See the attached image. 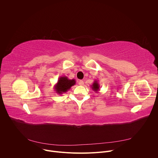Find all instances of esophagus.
Returning <instances> with one entry per match:
<instances>
[{
    "instance_id": "1",
    "label": "esophagus",
    "mask_w": 158,
    "mask_h": 158,
    "mask_svg": "<svg viewBox=\"0 0 158 158\" xmlns=\"http://www.w3.org/2000/svg\"><path fill=\"white\" fill-rule=\"evenodd\" d=\"M78 84H79V85H84V81H82V80H80V81H79V82H78Z\"/></svg>"
}]
</instances>
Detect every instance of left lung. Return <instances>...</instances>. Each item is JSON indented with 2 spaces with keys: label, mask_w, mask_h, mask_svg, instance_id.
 <instances>
[{
  "label": "left lung",
  "mask_w": 158,
  "mask_h": 158,
  "mask_svg": "<svg viewBox=\"0 0 158 158\" xmlns=\"http://www.w3.org/2000/svg\"><path fill=\"white\" fill-rule=\"evenodd\" d=\"M91 88L95 93H98V91L100 90V85L98 82V81L95 80L93 84L91 85Z\"/></svg>",
  "instance_id": "obj_1"
}]
</instances>
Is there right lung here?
Listing matches in <instances>:
<instances>
[{
	"label": "right lung",
	"mask_w": 158,
	"mask_h": 158,
	"mask_svg": "<svg viewBox=\"0 0 158 158\" xmlns=\"http://www.w3.org/2000/svg\"><path fill=\"white\" fill-rule=\"evenodd\" d=\"M76 80L69 79L67 76H61L59 78L57 82L54 85V89L58 94H62L67 93L72 86L76 84Z\"/></svg>",
	"instance_id": "right-lung-1"
}]
</instances>
